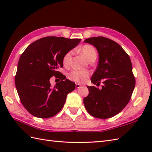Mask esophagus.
Returning <instances> with one entry per match:
<instances>
[{"mask_svg": "<svg viewBox=\"0 0 152 152\" xmlns=\"http://www.w3.org/2000/svg\"><path fill=\"white\" fill-rule=\"evenodd\" d=\"M80 87H81V86H80V84H77V83H76V88H80Z\"/></svg>", "mask_w": 152, "mask_h": 152, "instance_id": "1", "label": "esophagus"}]
</instances>
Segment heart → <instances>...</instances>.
<instances>
[{"mask_svg":"<svg viewBox=\"0 0 152 152\" xmlns=\"http://www.w3.org/2000/svg\"><path fill=\"white\" fill-rule=\"evenodd\" d=\"M80 52L83 55L88 61H91L92 59H95L96 57V51L95 48L91 45L86 44L80 48ZM72 56V51H69L64 55L63 57V63L64 66H69L70 63L71 57ZM89 76V72L86 70H72L69 74V78L71 81L75 83H84L86 80L88 78Z\"/></svg>","mask_w":152,"mask_h":152,"instance_id":"heart-1","label":"heart"}]
</instances>
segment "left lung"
<instances>
[{"label": "left lung", "instance_id": "1", "mask_svg": "<svg viewBox=\"0 0 152 152\" xmlns=\"http://www.w3.org/2000/svg\"><path fill=\"white\" fill-rule=\"evenodd\" d=\"M84 42L93 45L99 56L91 81L103 85L101 89L88 86L89 95L83 99V104L93 117L112 118L125 107L133 94L135 78L130 57L120 45L108 38L92 37Z\"/></svg>", "mask_w": 152, "mask_h": 152}]
</instances>
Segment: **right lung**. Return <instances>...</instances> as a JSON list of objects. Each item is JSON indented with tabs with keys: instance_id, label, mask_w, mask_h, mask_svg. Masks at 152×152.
I'll use <instances>...</instances> for the list:
<instances>
[{
	"instance_id": "obj_1",
	"label": "right lung",
	"mask_w": 152,
	"mask_h": 152,
	"mask_svg": "<svg viewBox=\"0 0 152 152\" xmlns=\"http://www.w3.org/2000/svg\"><path fill=\"white\" fill-rule=\"evenodd\" d=\"M81 39L47 37L31 44L19 58L15 84L25 109L35 117L49 118L59 113L68 93L75 83L58 71L63 68V57L75 48ZM54 75L61 81L53 88L49 79Z\"/></svg>"
}]
</instances>
